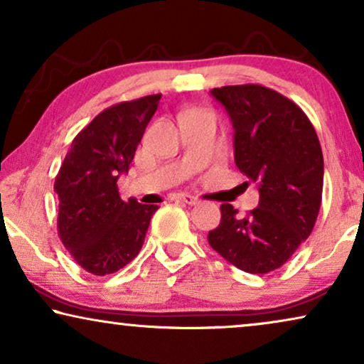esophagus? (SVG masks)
<instances>
[{"mask_svg":"<svg viewBox=\"0 0 364 364\" xmlns=\"http://www.w3.org/2000/svg\"><path fill=\"white\" fill-rule=\"evenodd\" d=\"M178 200L186 202V203H188V205H196V203L198 202V198L193 196H188V193H178Z\"/></svg>","mask_w":364,"mask_h":364,"instance_id":"obj_1","label":"esophagus"}]
</instances>
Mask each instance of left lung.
Returning a JSON list of instances; mask_svg holds the SVG:
<instances>
[{
  "instance_id": "left-lung-1",
  "label": "left lung",
  "mask_w": 364,
  "mask_h": 364,
  "mask_svg": "<svg viewBox=\"0 0 364 364\" xmlns=\"http://www.w3.org/2000/svg\"><path fill=\"white\" fill-rule=\"evenodd\" d=\"M210 94L230 116L235 164L260 200L245 215L220 205L208 243L232 265L263 275L290 260L315 227L323 192L320 141L306 114L270 87L242 84Z\"/></svg>"
}]
</instances>
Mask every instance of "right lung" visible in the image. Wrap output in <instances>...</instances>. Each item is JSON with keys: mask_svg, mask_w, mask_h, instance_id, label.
I'll return each mask as SVG.
<instances>
[{"mask_svg": "<svg viewBox=\"0 0 364 364\" xmlns=\"http://www.w3.org/2000/svg\"><path fill=\"white\" fill-rule=\"evenodd\" d=\"M162 94L114 104L74 137L59 168L58 233L74 260L92 275L121 270L141 252L157 205L124 202L117 178L129 171Z\"/></svg>", "mask_w": 364, "mask_h": 364, "instance_id": "add662e5", "label": "right lung"}]
</instances>
